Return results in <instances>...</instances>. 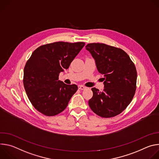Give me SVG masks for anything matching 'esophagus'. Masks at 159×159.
Instances as JSON below:
<instances>
[{"label": "esophagus", "instance_id": "1", "mask_svg": "<svg viewBox=\"0 0 159 159\" xmlns=\"http://www.w3.org/2000/svg\"><path fill=\"white\" fill-rule=\"evenodd\" d=\"M78 88L79 89H80V90H84L86 89V87L84 86V85H78Z\"/></svg>", "mask_w": 159, "mask_h": 159}]
</instances>
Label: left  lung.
Here are the masks:
<instances>
[{"instance_id":"obj_1","label":"left lung","mask_w":159,"mask_h":159,"mask_svg":"<svg viewBox=\"0 0 159 159\" xmlns=\"http://www.w3.org/2000/svg\"><path fill=\"white\" fill-rule=\"evenodd\" d=\"M88 50L94 58L99 73L104 74L102 92L93 87L89 105L102 118L114 117L129 104L137 88V72L134 63L122 49L104 43H89Z\"/></svg>"}]
</instances>
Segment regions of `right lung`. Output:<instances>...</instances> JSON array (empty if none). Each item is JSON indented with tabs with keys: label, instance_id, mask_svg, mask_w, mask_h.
<instances>
[{
	"label": "right lung",
	"instance_id": "obj_1",
	"mask_svg": "<svg viewBox=\"0 0 159 159\" xmlns=\"http://www.w3.org/2000/svg\"><path fill=\"white\" fill-rule=\"evenodd\" d=\"M85 43L63 41L46 44L36 48L24 69L23 84L34 107L47 116L61 112L78 89L58 80L59 74L69 67Z\"/></svg>",
	"mask_w": 159,
	"mask_h": 159
}]
</instances>
